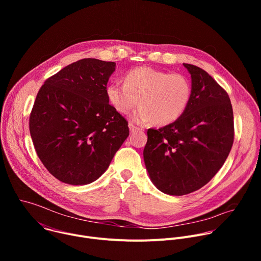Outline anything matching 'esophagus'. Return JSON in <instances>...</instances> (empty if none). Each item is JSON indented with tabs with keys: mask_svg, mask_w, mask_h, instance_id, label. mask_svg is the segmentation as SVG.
<instances>
[{
	"mask_svg": "<svg viewBox=\"0 0 261 261\" xmlns=\"http://www.w3.org/2000/svg\"><path fill=\"white\" fill-rule=\"evenodd\" d=\"M129 128H130V132H131V133H133V132H136V131H139V130H140V128H139V127L135 126V125H134V124H132V123H130V124H129Z\"/></svg>",
	"mask_w": 261,
	"mask_h": 261,
	"instance_id": "esophagus-1",
	"label": "esophagus"
}]
</instances>
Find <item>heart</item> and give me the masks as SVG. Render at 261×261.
<instances>
[{"instance_id":"1","label":"heart","mask_w":261,"mask_h":261,"mask_svg":"<svg viewBox=\"0 0 261 261\" xmlns=\"http://www.w3.org/2000/svg\"><path fill=\"white\" fill-rule=\"evenodd\" d=\"M191 96L192 85L187 76L151 67L131 69L126 73L125 84L113 83L106 88L107 101L118 113L128 114L139 102L132 121H153L159 126L177 121L187 110Z\"/></svg>"}]
</instances>
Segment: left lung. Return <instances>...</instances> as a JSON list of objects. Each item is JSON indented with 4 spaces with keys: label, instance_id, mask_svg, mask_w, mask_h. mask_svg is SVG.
Segmentation results:
<instances>
[{
    "label": "left lung",
    "instance_id": "left-lung-1",
    "mask_svg": "<svg viewBox=\"0 0 261 261\" xmlns=\"http://www.w3.org/2000/svg\"><path fill=\"white\" fill-rule=\"evenodd\" d=\"M192 96L175 122L148 129L144 164L156 187L169 195L199 190L227 159L234 139L233 111L227 92L203 69L184 64Z\"/></svg>",
    "mask_w": 261,
    "mask_h": 261
}]
</instances>
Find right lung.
<instances>
[{
	"instance_id": "right-lung-1",
	"label": "right lung",
	"mask_w": 261,
	"mask_h": 261,
	"mask_svg": "<svg viewBox=\"0 0 261 261\" xmlns=\"http://www.w3.org/2000/svg\"><path fill=\"white\" fill-rule=\"evenodd\" d=\"M115 70V62L83 59L48 77L36 96L29 120L35 151L63 182L96 180L129 136L127 120L106 98Z\"/></svg>"
}]
</instances>
